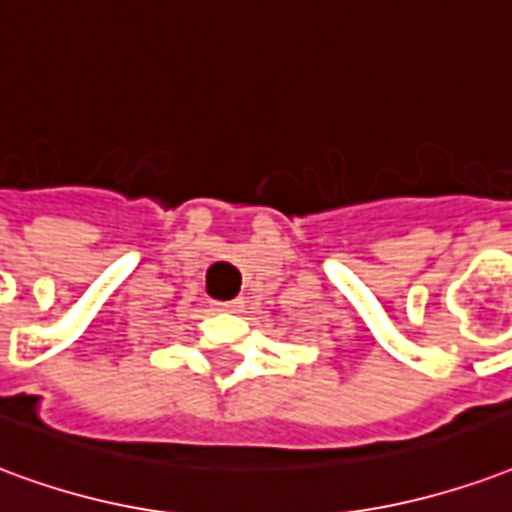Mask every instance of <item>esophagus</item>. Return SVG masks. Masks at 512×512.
Wrapping results in <instances>:
<instances>
[{"label": "esophagus", "mask_w": 512, "mask_h": 512, "mask_svg": "<svg viewBox=\"0 0 512 512\" xmlns=\"http://www.w3.org/2000/svg\"><path fill=\"white\" fill-rule=\"evenodd\" d=\"M241 301H217V304H214V309H217V312H241Z\"/></svg>", "instance_id": "obj_1"}]
</instances>
